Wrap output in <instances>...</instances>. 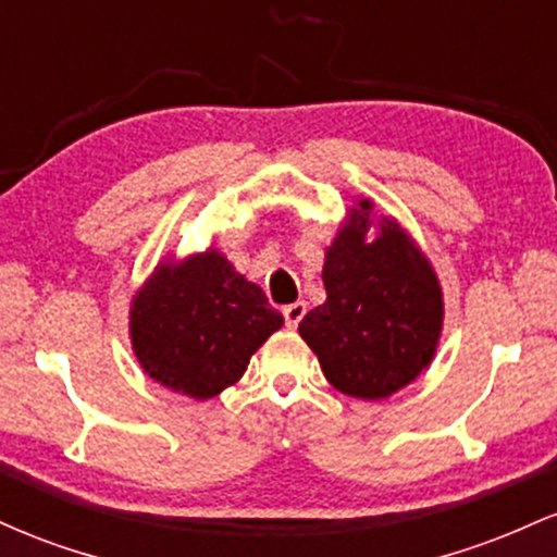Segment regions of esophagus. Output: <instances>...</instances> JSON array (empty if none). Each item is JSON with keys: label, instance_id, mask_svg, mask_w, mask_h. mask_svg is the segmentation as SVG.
<instances>
[{"label": "esophagus", "instance_id": "obj_1", "mask_svg": "<svg viewBox=\"0 0 557 557\" xmlns=\"http://www.w3.org/2000/svg\"><path fill=\"white\" fill-rule=\"evenodd\" d=\"M283 317H285V324H287V327L296 330L298 324H300V319L306 317V304H304V300H296V304L285 306V309H283Z\"/></svg>", "mask_w": 557, "mask_h": 557}]
</instances>
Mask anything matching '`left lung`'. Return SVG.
I'll return each mask as SVG.
<instances>
[{"label":"left lung","mask_w":557,"mask_h":557,"mask_svg":"<svg viewBox=\"0 0 557 557\" xmlns=\"http://www.w3.org/2000/svg\"><path fill=\"white\" fill-rule=\"evenodd\" d=\"M361 198L324 253L327 300L300 319L327 382L350 398L382 400L430 367L443 332V290L430 259ZM374 226V242H367Z\"/></svg>","instance_id":"8db88e82"}]
</instances>
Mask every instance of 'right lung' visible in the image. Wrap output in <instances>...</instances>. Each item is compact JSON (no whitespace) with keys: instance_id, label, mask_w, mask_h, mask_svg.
Instances as JSON below:
<instances>
[{"instance_id":"1","label":"right lung","mask_w":557,"mask_h":557,"mask_svg":"<svg viewBox=\"0 0 557 557\" xmlns=\"http://www.w3.org/2000/svg\"><path fill=\"white\" fill-rule=\"evenodd\" d=\"M264 290L216 248L162 261L131 304V343L159 385L207 400L235 385L272 332L283 327Z\"/></svg>"}]
</instances>
